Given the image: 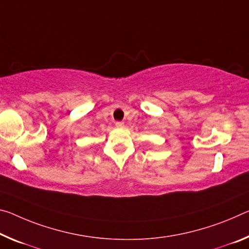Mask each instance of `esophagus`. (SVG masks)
Here are the masks:
<instances>
[{
  "label": "esophagus",
  "mask_w": 249,
  "mask_h": 249,
  "mask_svg": "<svg viewBox=\"0 0 249 249\" xmlns=\"http://www.w3.org/2000/svg\"><path fill=\"white\" fill-rule=\"evenodd\" d=\"M115 126H116L117 128H122V127H123V126H124V123H123V122H116Z\"/></svg>",
  "instance_id": "obj_1"
}]
</instances>
